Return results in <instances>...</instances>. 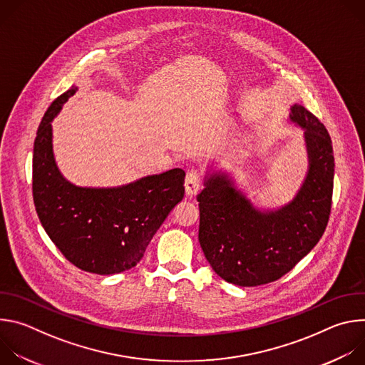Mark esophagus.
<instances>
[{"instance_id": "obj_1", "label": "esophagus", "mask_w": 365, "mask_h": 365, "mask_svg": "<svg viewBox=\"0 0 365 365\" xmlns=\"http://www.w3.org/2000/svg\"><path fill=\"white\" fill-rule=\"evenodd\" d=\"M202 185V176L197 170H190L185 179V189L189 196H195Z\"/></svg>"}]
</instances>
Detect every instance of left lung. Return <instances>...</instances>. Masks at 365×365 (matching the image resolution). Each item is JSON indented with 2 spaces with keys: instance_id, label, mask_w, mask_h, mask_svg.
Returning <instances> with one entry per match:
<instances>
[{
  "instance_id": "left-lung-1",
  "label": "left lung",
  "mask_w": 365,
  "mask_h": 365,
  "mask_svg": "<svg viewBox=\"0 0 365 365\" xmlns=\"http://www.w3.org/2000/svg\"><path fill=\"white\" fill-rule=\"evenodd\" d=\"M290 121L304 130L309 158L306 179L292 202L259 211L225 173L206 178L197 195L202 251L228 283L252 287L276 282L310 252L328 225L335 168L331 137L297 103Z\"/></svg>"
}]
</instances>
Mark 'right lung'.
<instances>
[{"label": "right lung", "instance_id": "add662e5", "mask_svg": "<svg viewBox=\"0 0 365 365\" xmlns=\"http://www.w3.org/2000/svg\"><path fill=\"white\" fill-rule=\"evenodd\" d=\"M72 86L47 108L34 140L33 199L55 245L78 269L117 274L143 258L153 235L185 195V172L172 169L120 187H79L59 172L51 120L76 92Z\"/></svg>", "mask_w": 365, "mask_h": 365}]
</instances>
